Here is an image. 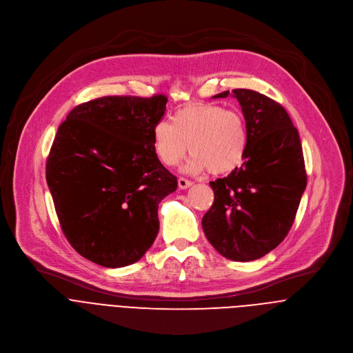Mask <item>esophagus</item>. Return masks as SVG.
<instances>
[{"label":"esophagus","instance_id":"esophagus-1","mask_svg":"<svg viewBox=\"0 0 353 353\" xmlns=\"http://www.w3.org/2000/svg\"><path fill=\"white\" fill-rule=\"evenodd\" d=\"M177 181H179V187H180L181 190H185V188H188V187L192 185V181L188 180V179H184V177H179Z\"/></svg>","mask_w":353,"mask_h":353}]
</instances>
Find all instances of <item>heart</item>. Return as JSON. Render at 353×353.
I'll return each instance as SVG.
<instances>
[{
	"label": "heart",
	"instance_id": "1",
	"mask_svg": "<svg viewBox=\"0 0 353 353\" xmlns=\"http://www.w3.org/2000/svg\"><path fill=\"white\" fill-rule=\"evenodd\" d=\"M247 145L244 117L216 103L188 105L173 114L172 124L159 121L152 130V146L159 162L173 168L190 149L192 155L184 166L190 173H230L243 163Z\"/></svg>",
	"mask_w": 353,
	"mask_h": 353
}]
</instances>
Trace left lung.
Here are the masks:
<instances>
[{
	"label": "left lung",
	"instance_id": "left-lung-1",
	"mask_svg": "<svg viewBox=\"0 0 353 353\" xmlns=\"http://www.w3.org/2000/svg\"><path fill=\"white\" fill-rule=\"evenodd\" d=\"M232 93L244 114L247 152L240 168L210 183L215 199L203 229L219 254L244 263L264 257L286 237L307 174L299 132L283 106L251 89Z\"/></svg>",
	"mask_w": 353,
	"mask_h": 353
}]
</instances>
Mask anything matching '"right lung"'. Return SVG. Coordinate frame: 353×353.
<instances>
[{
    "instance_id": "1",
    "label": "right lung",
    "mask_w": 353,
    "mask_h": 353,
    "mask_svg": "<svg viewBox=\"0 0 353 353\" xmlns=\"http://www.w3.org/2000/svg\"><path fill=\"white\" fill-rule=\"evenodd\" d=\"M166 103L165 94L103 96L59 127L46 180L63 233L94 264L131 265L158 236L159 203L177 188L152 146Z\"/></svg>"
}]
</instances>
